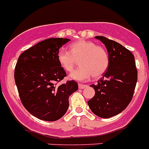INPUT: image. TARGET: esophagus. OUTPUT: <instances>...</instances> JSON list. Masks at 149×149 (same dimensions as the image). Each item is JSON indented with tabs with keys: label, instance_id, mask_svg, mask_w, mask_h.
I'll return each mask as SVG.
<instances>
[{
	"label": "esophagus",
	"instance_id": "esophagus-1",
	"mask_svg": "<svg viewBox=\"0 0 149 149\" xmlns=\"http://www.w3.org/2000/svg\"><path fill=\"white\" fill-rule=\"evenodd\" d=\"M86 85L85 84H79V89H84V88L86 87Z\"/></svg>",
	"mask_w": 149,
	"mask_h": 149
}]
</instances>
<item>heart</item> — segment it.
Returning a JSON list of instances; mask_svg holds the SVG:
<instances>
[{"instance_id":"obj_1","label":"heart","mask_w":149,"mask_h":149,"mask_svg":"<svg viewBox=\"0 0 149 149\" xmlns=\"http://www.w3.org/2000/svg\"><path fill=\"white\" fill-rule=\"evenodd\" d=\"M60 66L68 72L73 70L79 60L80 67L70 74V79L79 81H87L93 76L99 78L104 74L109 65V57L102 47L92 41L80 40L73 43L70 51L65 48L57 52Z\"/></svg>"}]
</instances>
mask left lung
Returning a JSON list of instances; mask_svg holds the SVG:
<instances>
[{
  "instance_id": "8db88e82",
  "label": "left lung",
  "mask_w": 149,
  "mask_h": 149,
  "mask_svg": "<svg viewBox=\"0 0 149 149\" xmlns=\"http://www.w3.org/2000/svg\"><path fill=\"white\" fill-rule=\"evenodd\" d=\"M108 51L109 65L96 85L92 84L95 95L88 101L91 111L101 118L120 113L132 100L138 80L135 57L119 43L103 36H95Z\"/></svg>"
}]
</instances>
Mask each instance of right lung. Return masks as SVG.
Segmentation results:
<instances>
[{"mask_svg":"<svg viewBox=\"0 0 149 149\" xmlns=\"http://www.w3.org/2000/svg\"><path fill=\"white\" fill-rule=\"evenodd\" d=\"M68 38H51L36 44L19 57L14 79L23 105L38 119L54 122L63 117L69 107L68 98L78 90V84L68 81L57 60V52Z\"/></svg>","mask_w":149,"mask_h":149,"instance_id":"add662e5","label":"right lung"}]
</instances>
